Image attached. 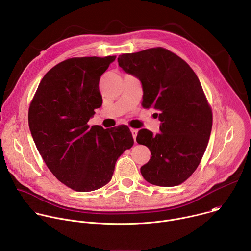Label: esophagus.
Listing matches in <instances>:
<instances>
[{
  "instance_id": "obj_1",
  "label": "esophagus",
  "mask_w": 251,
  "mask_h": 251,
  "mask_svg": "<svg viewBox=\"0 0 251 251\" xmlns=\"http://www.w3.org/2000/svg\"><path fill=\"white\" fill-rule=\"evenodd\" d=\"M130 130H131V133H132V135H133V138H134V140H135V139H136V137H137V134H138V129H134V128H131Z\"/></svg>"
}]
</instances>
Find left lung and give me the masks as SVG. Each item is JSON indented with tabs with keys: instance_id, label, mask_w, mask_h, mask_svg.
Here are the masks:
<instances>
[{
	"instance_id": "1",
	"label": "left lung",
	"mask_w": 251,
	"mask_h": 251,
	"mask_svg": "<svg viewBox=\"0 0 251 251\" xmlns=\"http://www.w3.org/2000/svg\"><path fill=\"white\" fill-rule=\"evenodd\" d=\"M118 63L140 79L142 106L158 110L162 122L160 133L142 129L137 135V142L152 155L141 167L143 177L159 187L183 184L200 165L212 126V111L197 75L164 48L123 53Z\"/></svg>"
}]
</instances>
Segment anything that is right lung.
I'll list each match as a JSON object with an SVG mask.
<instances>
[{
	"label": "right lung",
	"mask_w": 251,
	"mask_h": 251,
	"mask_svg": "<svg viewBox=\"0 0 251 251\" xmlns=\"http://www.w3.org/2000/svg\"><path fill=\"white\" fill-rule=\"evenodd\" d=\"M115 58L71 57L57 63L29 104L28 126L35 146L57 180L76 192L108 184L117 159L134 144L126 125L107 130L87 124L102 105L100 76Z\"/></svg>",
	"instance_id": "obj_1"
}]
</instances>
